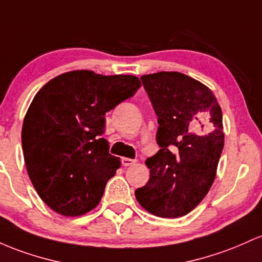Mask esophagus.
<instances>
[{
  "mask_svg": "<svg viewBox=\"0 0 262 262\" xmlns=\"http://www.w3.org/2000/svg\"><path fill=\"white\" fill-rule=\"evenodd\" d=\"M121 163H122V166L128 167V166H132V164L136 163V161H135V160H131V158H126V157H123L122 160H121Z\"/></svg>",
  "mask_w": 262,
  "mask_h": 262,
  "instance_id": "obj_1",
  "label": "esophagus"
}]
</instances>
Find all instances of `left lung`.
I'll return each instance as SVG.
<instances>
[{"instance_id":"obj_1","label":"left lung","mask_w":262,"mask_h":262,"mask_svg":"<svg viewBox=\"0 0 262 262\" xmlns=\"http://www.w3.org/2000/svg\"><path fill=\"white\" fill-rule=\"evenodd\" d=\"M141 80L158 117L161 149L146 160L149 179L135 195L148 213L179 218L203 201L215 179L224 147L222 108L209 88L182 73Z\"/></svg>"}]
</instances>
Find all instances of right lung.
<instances>
[{
    "mask_svg": "<svg viewBox=\"0 0 262 262\" xmlns=\"http://www.w3.org/2000/svg\"><path fill=\"white\" fill-rule=\"evenodd\" d=\"M140 86L134 75L74 70L37 93L23 121L22 148L29 179L51 209L78 216L99 204L120 167L101 137L104 116Z\"/></svg>",
    "mask_w": 262,
    "mask_h": 262,
    "instance_id": "right-lung-1",
    "label": "right lung"
}]
</instances>
